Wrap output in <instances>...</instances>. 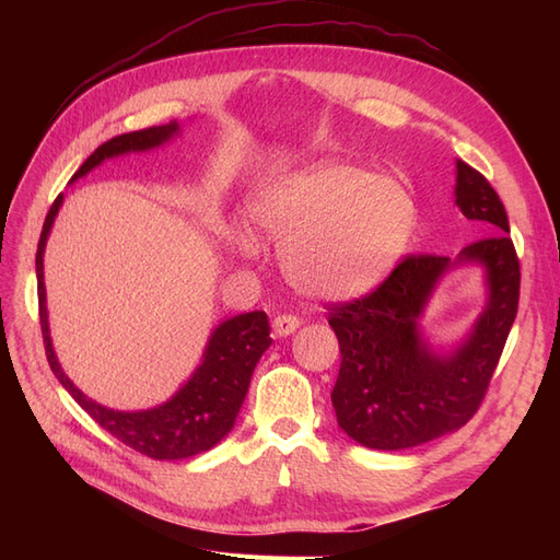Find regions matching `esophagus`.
I'll list each match as a JSON object with an SVG mask.
<instances>
[{"mask_svg": "<svg viewBox=\"0 0 560 560\" xmlns=\"http://www.w3.org/2000/svg\"><path fill=\"white\" fill-rule=\"evenodd\" d=\"M299 317H294V315H278L276 319H273V331H276V336H290V334H294L296 329H299Z\"/></svg>", "mask_w": 560, "mask_h": 560, "instance_id": "1", "label": "esophagus"}]
</instances>
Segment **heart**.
I'll return each mask as SVG.
<instances>
[{"instance_id":"1","label":"heart","mask_w":560,"mask_h":560,"mask_svg":"<svg viewBox=\"0 0 560 560\" xmlns=\"http://www.w3.org/2000/svg\"><path fill=\"white\" fill-rule=\"evenodd\" d=\"M249 212L264 238L280 247L296 290L327 301L374 290L418 224L416 198L401 182L329 159L266 182ZM231 245L243 259H257L252 235L233 231Z\"/></svg>"}]
</instances>
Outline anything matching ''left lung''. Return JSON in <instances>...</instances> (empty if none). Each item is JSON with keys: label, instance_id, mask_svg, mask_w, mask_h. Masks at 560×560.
<instances>
[{"label": "left lung", "instance_id": "8db88e82", "mask_svg": "<svg viewBox=\"0 0 560 560\" xmlns=\"http://www.w3.org/2000/svg\"><path fill=\"white\" fill-rule=\"evenodd\" d=\"M455 206L483 238L455 259L406 257L376 292L329 313L341 348L336 420L366 448H413L460 430L477 413L514 325L521 270L510 222L493 186L463 161H455ZM469 262L485 270L487 306L460 345L436 351L421 334V315L445 273Z\"/></svg>", "mask_w": 560, "mask_h": 560}]
</instances>
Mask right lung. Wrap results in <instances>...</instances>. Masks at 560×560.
I'll use <instances>...</instances> for the list:
<instances>
[{"instance_id": "1", "label": "right lung", "mask_w": 560, "mask_h": 560, "mask_svg": "<svg viewBox=\"0 0 560 560\" xmlns=\"http://www.w3.org/2000/svg\"><path fill=\"white\" fill-rule=\"evenodd\" d=\"M182 132L177 121L165 126H151L118 135L109 142L100 144L93 154L83 161L72 182L89 175L93 167L103 165L107 159H116L132 151H149L175 140ZM62 194L50 206L39 235L37 247V292H39V322L44 334L46 358L56 378L74 397V401L86 411L100 428L107 430L118 442L132 451L154 457V460H184L217 446L233 430L241 406L245 401L252 371L261 360V354L273 343L270 325L264 311L235 315L217 325L208 338L202 360L177 393L151 409L142 411H118L93 401L65 374L58 354L50 341L48 311H46V284H44V252L46 241L54 229L56 217L62 206Z\"/></svg>"}]
</instances>
